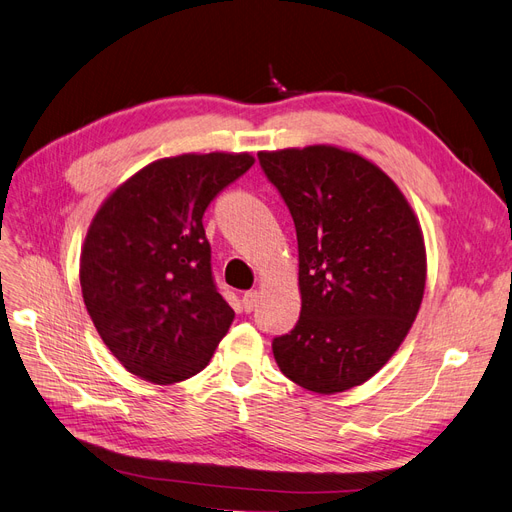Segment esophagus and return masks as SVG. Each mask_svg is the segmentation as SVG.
<instances>
[{
  "label": "esophagus",
  "instance_id": "1",
  "mask_svg": "<svg viewBox=\"0 0 512 512\" xmlns=\"http://www.w3.org/2000/svg\"><path fill=\"white\" fill-rule=\"evenodd\" d=\"M258 299H260V292L258 290H250V292L243 294V309H245L247 314L254 312L256 305H258Z\"/></svg>",
  "mask_w": 512,
  "mask_h": 512
}]
</instances>
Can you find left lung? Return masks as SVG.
<instances>
[{"label":"left lung","mask_w":512,"mask_h":512,"mask_svg":"<svg viewBox=\"0 0 512 512\" xmlns=\"http://www.w3.org/2000/svg\"><path fill=\"white\" fill-rule=\"evenodd\" d=\"M292 215L301 316L273 339L294 384L320 395L363 384L404 342L425 290L423 232L397 185L356 153L260 151Z\"/></svg>","instance_id":"left-lung-1"}]
</instances>
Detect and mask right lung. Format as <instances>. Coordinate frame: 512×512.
<instances>
[{
  "label": "right lung",
  "mask_w": 512,
  "mask_h": 512,
  "mask_svg": "<svg viewBox=\"0 0 512 512\" xmlns=\"http://www.w3.org/2000/svg\"><path fill=\"white\" fill-rule=\"evenodd\" d=\"M252 164L247 153L164 158L96 213L81 254L83 299L130 374L173 384L211 361L235 312L213 280L203 215Z\"/></svg>",
  "instance_id": "obj_1"
}]
</instances>
